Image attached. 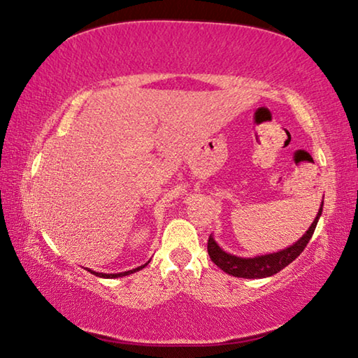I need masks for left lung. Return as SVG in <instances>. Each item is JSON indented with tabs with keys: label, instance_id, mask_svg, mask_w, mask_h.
Segmentation results:
<instances>
[{
	"label": "left lung",
	"instance_id": "8db88e82",
	"mask_svg": "<svg viewBox=\"0 0 358 358\" xmlns=\"http://www.w3.org/2000/svg\"><path fill=\"white\" fill-rule=\"evenodd\" d=\"M323 212V202L320 206L318 213L315 220L310 225V228L306 231V234L301 239L292 244V246L278 250V252L273 254H265V255H255V257H238V255L228 254L223 250L215 239L209 236V241H207V252H209L212 262L215 264L218 268H222L225 273L231 276H238V278H266V276H273L278 273L280 270L285 268V266L289 265L292 260H296L299 255L302 254V250L310 241L313 231H315L318 218Z\"/></svg>",
	"mask_w": 358,
	"mask_h": 358
}]
</instances>
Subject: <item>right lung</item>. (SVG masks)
<instances>
[{"label":"right lung","instance_id":"add662e5","mask_svg":"<svg viewBox=\"0 0 358 358\" xmlns=\"http://www.w3.org/2000/svg\"><path fill=\"white\" fill-rule=\"evenodd\" d=\"M146 265L148 264L138 266V268H133V270H128V271H122V273H98V271H93V270H90V268H87V270L90 271V273L99 276V278H120V276H127V275H130V273H135V271H138V270L145 268Z\"/></svg>","mask_w":358,"mask_h":358}]
</instances>
